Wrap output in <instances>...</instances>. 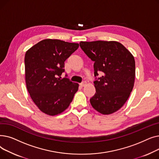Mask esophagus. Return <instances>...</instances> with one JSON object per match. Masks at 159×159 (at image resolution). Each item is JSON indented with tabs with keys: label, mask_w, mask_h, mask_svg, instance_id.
Segmentation results:
<instances>
[{
	"label": "esophagus",
	"mask_w": 159,
	"mask_h": 159,
	"mask_svg": "<svg viewBox=\"0 0 159 159\" xmlns=\"http://www.w3.org/2000/svg\"><path fill=\"white\" fill-rule=\"evenodd\" d=\"M86 82L85 81H84V82H82L80 83V86L81 87H84V86L86 85Z\"/></svg>",
	"instance_id": "obj_1"
}]
</instances>
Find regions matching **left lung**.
<instances>
[{
  "instance_id": "left-lung-1",
  "label": "left lung",
  "mask_w": 159,
  "mask_h": 159,
  "mask_svg": "<svg viewBox=\"0 0 159 159\" xmlns=\"http://www.w3.org/2000/svg\"><path fill=\"white\" fill-rule=\"evenodd\" d=\"M80 46L94 62L96 93L90 98L91 106L104 115L119 110L128 99L134 86V57L116 41L80 42ZM100 73L102 75L98 78Z\"/></svg>"
}]
</instances>
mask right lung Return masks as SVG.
Wrapping results in <instances>:
<instances>
[{
	"instance_id": "obj_1",
	"label": "right lung",
	"mask_w": 159,
	"mask_h": 159,
	"mask_svg": "<svg viewBox=\"0 0 159 159\" xmlns=\"http://www.w3.org/2000/svg\"><path fill=\"white\" fill-rule=\"evenodd\" d=\"M79 45L57 39H45L25 55L26 87L33 101L49 115L63 112L72 102L79 84L61 79L64 62Z\"/></svg>"
}]
</instances>
